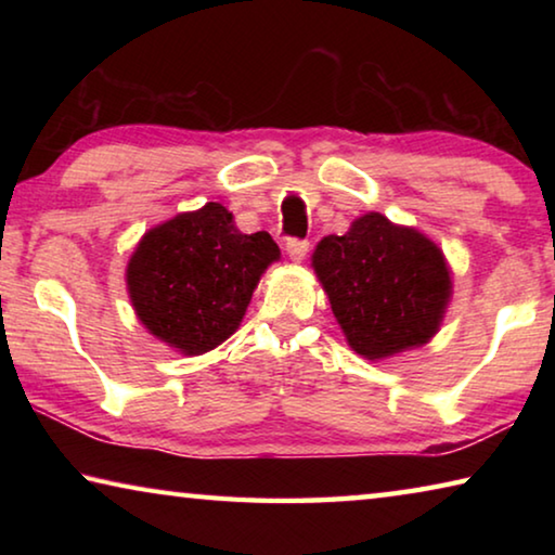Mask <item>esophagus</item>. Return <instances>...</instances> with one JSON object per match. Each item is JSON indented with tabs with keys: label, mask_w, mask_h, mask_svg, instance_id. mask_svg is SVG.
I'll return each instance as SVG.
<instances>
[{
	"label": "esophagus",
	"mask_w": 555,
	"mask_h": 555,
	"mask_svg": "<svg viewBox=\"0 0 555 555\" xmlns=\"http://www.w3.org/2000/svg\"><path fill=\"white\" fill-rule=\"evenodd\" d=\"M286 251H288V257L294 259V261H300L304 259L306 255H308V242L306 240H288L286 242Z\"/></svg>",
	"instance_id": "34e87169"
}]
</instances>
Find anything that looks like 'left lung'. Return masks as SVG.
Segmentation results:
<instances>
[{"label": "left lung", "mask_w": 555, "mask_h": 555, "mask_svg": "<svg viewBox=\"0 0 555 555\" xmlns=\"http://www.w3.org/2000/svg\"><path fill=\"white\" fill-rule=\"evenodd\" d=\"M313 269L347 345L372 362L426 345L453 294L438 244L382 212L362 215L345 234L318 242Z\"/></svg>", "instance_id": "left-lung-1"}]
</instances>
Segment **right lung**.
Listing matches in <instances>:
<instances>
[{
	"label": "right lung",
	"instance_id": "add662e5",
	"mask_svg": "<svg viewBox=\"0 0 555 555\" xmlns=\"http://www.w3.org/2000/svg\"><path fill=\"white\" fill-rule=\"evenodd\" d=\"M281 251L269 232L242 234L220 203L149 230L127 264V291L149 333L203 354L237 331L251 294Z\"/></svg>",
	"mask_w": 555,
	"mask_h": 555
}]
</instances>
